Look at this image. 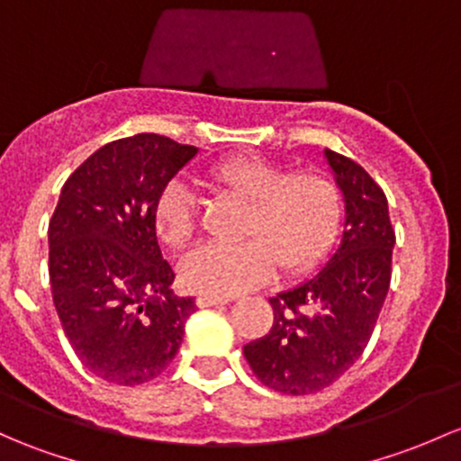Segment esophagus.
I'll return each instance as SVG.
<instances>
[{"mask_svg":"<svg viewBox=\"0 0 461 461\" xmlns=\"http://www.w3.org/2000/svg\"><path fill=\"white\" fill-rule=\"evenodd\" d=\"M231 295H214V294H201L198 295V307H214V304H227L231 303Z\"/></svg>","mask_w":461,"mask_h":461,"instance_id":"esophagus-1","label":"esophagus"}]
</instances>
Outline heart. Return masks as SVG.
<instances>
[{"mask_svg":"<svg viewBox=\"0 0 461 461\" xmlns=\"http://www.w3.org/2000/svg\"><path fill=\"white\" fill-rule=\"evenodd\" d=\"M216 185L254 203L247 243H201L181 260V276L194 292L236 295L285 271L312 267L331 245L340 221V192L327 176L295 172L258 157H239L210 172ZM198 222V198L174 181L157 205V230L167 245H183Z\"/></svg>","mask_w":461,"mask_h":461,"instance_id":"1","label":"heart"}]
</instances>
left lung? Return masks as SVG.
<instances>
[{"mask_svg": "<svg viewBox=\"0 0 461 461\" xmlns=\"http://www.w3.org/2000/svg\"><path fill=\"white\" fill-rule=\"evenodd\" d=\"M345 198L340 245L298 287L269 298L274 324L243 353L254 375L285 395L327 389L362 356L391 283L395 231L384 192L360 163L324 149Z\"/></svg>", "mask_w": 461, "mask_h": 461, "instance_id": "1", "label": "left lung"}]
</instances>
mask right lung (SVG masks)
I'll return each mask as SVG.
<instances>
[{
	"label": "right lung",
	"mask_w": 461,
	"mask_h": 461,
	"mask_svg": "<svg viewBox=\"0 0 461 461\" xmlns=\"http://www.w3.org/2000/svg\"><path fill=\"white\" fill-rule=\"evenodd\" d=\"M198 149L134 134L96 149L61 190L48 225L55 309L84 366L113 384L154 380L174 360L194 298L172 292L157 205Z\"/></svg>",
	"instance_id": "add662e5"
}]
</instances>
